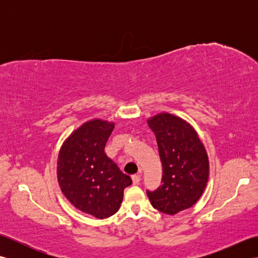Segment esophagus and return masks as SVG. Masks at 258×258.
Segmentation results:
<instances>
[{"label": "esophagus", "instance_id": "1", "mask_svg": "<svg viewBox=\"0 0 258 258\" xmlns=\"http://www.w3.org/2000/svg\"><path fill=\"white\" fill-rule=\"evenodd\" d=\"M141 176H142V172L133 175V176H132L133 184H135V185H136V184H140V182H141Z\"/></svg>", "mask_w": 258, "mask_h": 258}]
</instances>
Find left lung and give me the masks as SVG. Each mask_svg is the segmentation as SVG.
Masks as SVG:
<instances>
[{
	"instance_id": "8db88e82",
	"label": "left lung",
	"mask_w": 258,
	"mask_h": 258,
	"mask_svg": "<svg viewBox=\"0 0 258 258\" xmlns=\"http://www.w3.org/2000/svg\"><path fill=\"white\" fill-rule=\"evenodd\" d=\"M147 124L155 133L163 165L162 185L147 190V196L157 211L174 215L193 206L205 190L207 153L193 126L183 118L164 112L150 117Z\"/></svg>"
}]
</instances>
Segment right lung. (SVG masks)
Returning <instances> with one entry per match:
<instances>
[{
    "label": "right lung",
    "mask_w": 258,
    "mask_h": 258,
    "mask_svg": "<svg viewBox=\"0 0 258 258\" xmlns=\"http://www.w3.org/2000/svg\"><path fill=\"white\" fill-rule=\"evenodd\" d=\"M115 124L91 119L64 141L57 157L59 188L78 210L96 218L118 211L132 179L104 153Z\"/></svg>",
    "instance_id": "add662e5"
}]
</instances>
